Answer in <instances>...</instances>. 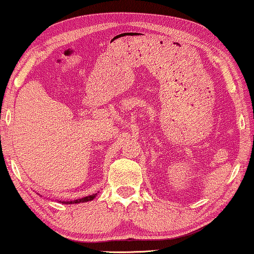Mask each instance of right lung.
<instances>
[{"label":"right lung","mask_w":254,"mask_h":254,"mask_svg":"<svg viewBox=\"0 0 254 254\" xmlns=\"http://www.w3.org/2000/svg\"><path fill=\"white\" fill-rule=\"evenodd\" d=\"M97 197V193H94V195H90V196H86V197H83V198H79V199H74V200H61L63 204H78V203H85V202H90L93 198Z\"/></svg>","instance_id":"1"}]
</instances>
